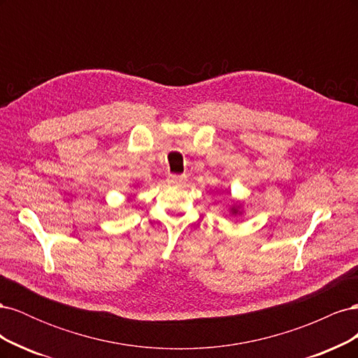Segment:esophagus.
I'll return each mask as SVG.
<instances>
[{
  "label": "esophagus",
  "mask_w": 358,
  "mask_h": 358,
  "mask_svg": "<svg viewBox=\"0 0 358 358\" xmlns=\"http://www.w3.org/2000/svg\"><path fill=\"white\" fill-rule=\"evenodd\" d=\"M167 180L170 183H173V185H179V183H182L183 180H185V176H182V175H169Z\"/></svg>",
  "instance_id": "obj_1"
}]
</instances>
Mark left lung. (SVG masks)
I'll use <instances>...</instances> for the list:
<instances>
[{
	"label": "left lung",
	"mask_w": 358,
	"mask_h": 358,
	"mask_svg": "<svg viewBox=\"0 0 358 358\" xmlns=\"http://www.w3.org/2000/svg\"><path fill=\"white\" fill-rule=\"evenodd\" d=\"M234 213H236V209H234Z\"/></svg>",
	"instance_id": "8db88e82"
}]
</instances>
